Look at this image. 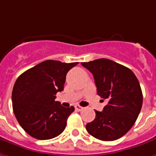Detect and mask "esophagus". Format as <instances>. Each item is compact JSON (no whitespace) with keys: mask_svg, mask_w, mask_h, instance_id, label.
<instances>
[{"mask_svg":"<svg viewBox=\"0 0 156 156\" xmlns=\"http://www.w3.org/2000/svg\"><path fill=\"white\" fill-rule=\"evenodd\" d=\"M75 109H76L77 111H82L83 109V108L81 107V106H79V105H76V106H75Z\"/></svg>","mask_w":156,"mask_h":156,"instance_id":"esophagus-1","label":"esophagus"}]
</instances>
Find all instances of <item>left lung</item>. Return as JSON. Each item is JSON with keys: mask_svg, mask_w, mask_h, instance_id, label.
<instances>
[{"mask_svg": "<svg viewBox=\"0 0 156 156\" xmlns=\"http://www.w3.org/2000/svg\"><path fill=\"white\" fill-rule=\"evenodd\" d=\"M94 76L97 95L108 101L102 112L86 125L87 131L97 139L114 141L131 129L143 105L140 84L132 71L108 59L82 62Z\"/></svg>", "mask_w": 156, "mask_h": 156, "instance_id": "obj_1", "label": "left lung"}]
</instances>
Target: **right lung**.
I'll use <instances>...</instances> for the list:
<instances>
[{"instance_id": "right-lung-1", "label": "right lung", "mask_w": 156, "mask_h": 156, "mask_svg": "<svg viewBox=\"0 0 156 156\" xmlns=\"http://www.w3.org/2000/svg\"><path fill=\"white\" fill-rule=\"evenodd\" d=\"M78 64L45 60L16 80L12 93V109L18 122L30 136L47 140L64 131L74 108L62 107L55 101V95L64 90L66 73Z\"/></svg>"}]
</instances>
